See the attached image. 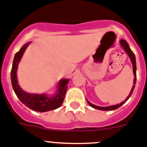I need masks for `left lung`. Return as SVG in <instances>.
I'll use <instances>...</instances> for the list:
<instances>
[{"instance_id":"obj_1","label":"left lung","mask_w":147,"mask_h":147,"mask_svg":"<svg viewBox=\"0 0 147 147\" xmlns=\"http://www.w3.org/2000/svg\"><path fill=\"white\" fill-rule=\"evenodd\" d=\"M119 43L120 45H121V46L122 47V48L125 50V52L127 53L128 56H129V58L130 59V61H131L132 62V64H133V75H134V80H133V87H132V89L131 91H130V92H129V95L127 96V97L126 99H125V100L123 102H121L120 104H117V105H111V106H107V107H101V106H97V105H94V104H92V103L90 102L89 101H88V100H87V102H88V105H90V106H92V108H95V109H98V110H100V111H113V110H116L117 109V108H119L120 106H121V105L124 104V103L125 102H127V100H128V99L131 96V94L132 93H133V90H134V88H135V84H136V56H135V54L133 53V51H131V49H130V47H129V45L127 44V42H126V41L125 40V39H121V40L119 41Z\"/></svg>"}]
</instances>
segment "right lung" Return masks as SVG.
Returning <instances> with one entry per match:
<instances>
[{
  "mask_svg": "<svg viewBox=\"0 0 147 147\" xmlns=\"http://www.w3.org/2000/svg\"><path fill=\"white\" fill-rule=\"evenodd\" d=\"M31 42L26 43L15 54L11 71V80L13 89L19 100L30 109L38 112H46L59 108L64 102L67 89L69 79H61L58 83L57 90L54 94L48 96L46 94H30L25 92L18 84L17 71L18 64L26 48Z\"/></svg>",
  "mask_w": 147,
  "mask_h": 147,
  "instance_id": "add662e5",
  "label": "right lung"
}]
</instances>
